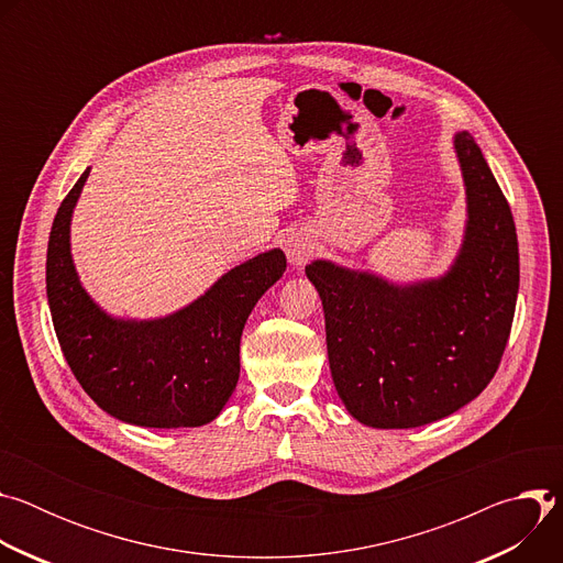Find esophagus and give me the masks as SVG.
Masks as SVG:
<instances>
[{
	"label": "esophagus",
	"mask_w": 563,
	"mask_h": 563,
	"mask_svg": "<svg viewBox=\"0 0 563 563\" xmlns=\"http://www.w3.org/2000/svg\"><path fill=\"white\" fill-rule=\"evenodd\" d=\"M285 254H287V261L294 265V267H302L311 256H313V240L309 233L305 231H289L285 235Z\"/></svg>",
	"instance_id": "esophagus-1"
}]
</instances>
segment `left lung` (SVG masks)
I'll use <instances>...</instances> for the list:
<instances>
[{"label": "left lung", "mask_w": 563, "mask_h": 563, "mask_svg": "<svg viewBox=\"0 0 563 563\" xmlns=\"http://www.w3.org/2000/svg\"><path fill=\"white\" fill-rule=\"evenodd\" d=\"M467 220L452 267L396 285L332 261L305 267L325 311L328 356L347 412L369 428H419L493 380L519 291L510 205L467 131L454 133Z\"/></svg>", "instance_id": "obj_1"}]
</instances>
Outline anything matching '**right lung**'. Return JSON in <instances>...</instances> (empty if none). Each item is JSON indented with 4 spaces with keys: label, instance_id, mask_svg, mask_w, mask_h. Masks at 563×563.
<instances>
[{
    "label": "right lung",
    "instance_id": "1",
    "mask_svg": "<svg viewBox=\"0 0 563 563\" xmlns=\"http://www.w3.org/2000/svg\"><path fill=\"white\" fill-rule=\"evenodd\" d=\"M89 174L62 200L46 252V296L64 358L98 408L124 423H211L235 389L247 318L287 258L280 250L258 254L169 316L115 318L87 294L70 256V218Z\"/></svg>",
    "mask_w": 563,
    "mask_h": 563
}]
</instances>
